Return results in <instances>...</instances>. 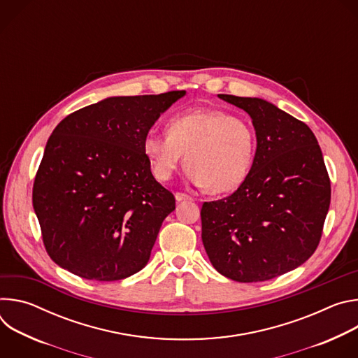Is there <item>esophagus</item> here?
I'll list each match as a JSON object with an SVG mask.
<instances>
[{"label": "esophagus", "mask_w": 358, "mask_h": 358, "mask_svg": "<svg viewBox=\"0 0 358 358\" xmlns=\"http://www.w3.org/2000/svg\"><path fill=\"white\" fill-rule=\"evenodd\" d=\"M176 199L177 201H189V199H192L188 194H184V192H177L176 194Z\"/></svg>", "instance_id": "34e87169"}]
</instances>
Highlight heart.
<instances>
[{"mask_svg": "<svg viewBox=\"0 0 358 358\" xmlns=\"http://www.w3.org/2000/svg\"><path fill=\"white\" fill-rule=\"evenodd\" d=\"M143 152L157 180H170L185 156L194 184L224 194L248 178L257 156V133L242 116L195 108L171 117L166 134L148 131Z\"/></svg>", "mask_w": 358, "mask_h": 358, "instance_id": "1", "label": "heart"}]
</instances>
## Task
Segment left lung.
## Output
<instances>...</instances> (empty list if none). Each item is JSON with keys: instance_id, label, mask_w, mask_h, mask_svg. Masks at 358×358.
<instances>
[{"instance_id": "left-lung-1", "label": "left lung", "mask_w": 358, "mask_h": 358, "mask_svg": "<svg viewBox=\"0 0 358 358\" xmlns=\"http://www.w3.org/2000/svg\"><path fill=\"white\" fill-rule=\"evenodd\" d=\"M218 96L252 117L258 145L245 182L202 203V243L221 275L269 280L317 249L331 198L329 173L308 124L258 97Z\"/></svg>"}]
</instances>
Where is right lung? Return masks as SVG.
Listing matches in <instances>:
<instances>
[{
  "label": "right lung",
  "mask_w": 358,
  "mask_h": 358,
  "mask_svg": "<svg viewBox=\"0 0 358 358\" xmlns=\"http://www.w3.org/2000/svg\"><path fill=\"white\" fill-rule=\"evenodd\" d=\"M185 90L109 97L66 116L50 134L32 203L57 265L99 282L141 271L176 198L152 177L143 140Z\"/></svg>",
  "instance_id": "obj_1"
}]
</instances>
